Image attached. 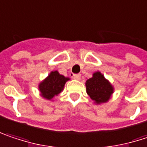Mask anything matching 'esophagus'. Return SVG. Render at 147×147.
Segmentation results:
<instances>
[{
	"mask_svg": "<svg viewBox=\"0 0 147 147\" xmlns=\"http://www.w3.org/2000/svg\"><path fill=\"white\" fill-rule=\"evenodd\" d=\"M73 78L74 79H76V80H80V78H81V75H80V74H74Z\"/></svg>",
	"mask_w": 147,
	"mask_h": 147,
	"instance_id": "obj_1",
	"label": "esophagus"
}]
</instances>
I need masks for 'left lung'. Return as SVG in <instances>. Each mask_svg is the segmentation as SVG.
Returning <instances> with one entry per match:
<instances>
[{"mask_svg": "<svg viewBox=\"0 0 147 147\" xmlns=\"http://www.w3.org/2000/svg\"><path fill=\"white\" fill-rule=\"evenodd\" d=\"M87 94L96 103L108 102L113 92V87L99 71L95 72L92 77L86 82Z\"/></svg>", "mask_w": 147, "mask_h": 147, "instance_id": "left-lung-1", "label": "left lung"}]
</instances>
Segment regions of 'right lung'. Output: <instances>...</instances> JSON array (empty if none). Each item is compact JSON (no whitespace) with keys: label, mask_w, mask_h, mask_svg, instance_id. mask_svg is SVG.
<instances>
[{"label":"right lung","mask_w":147,"mask_h":147,"mask_svg":"<svg viewBox=\"0 0 147 147\" xmlns=\"http://www.w3.org/2000/svg\"><path fill=\"white\" fill-rule=\"evenodd\" d=\"M68 80H70L68 77L60 75L57 71H51L38 86L41 96L48 100L52 99L63 91L64 86Z\"/></svg>","instance_id":"obj_1"}]
</instances>
